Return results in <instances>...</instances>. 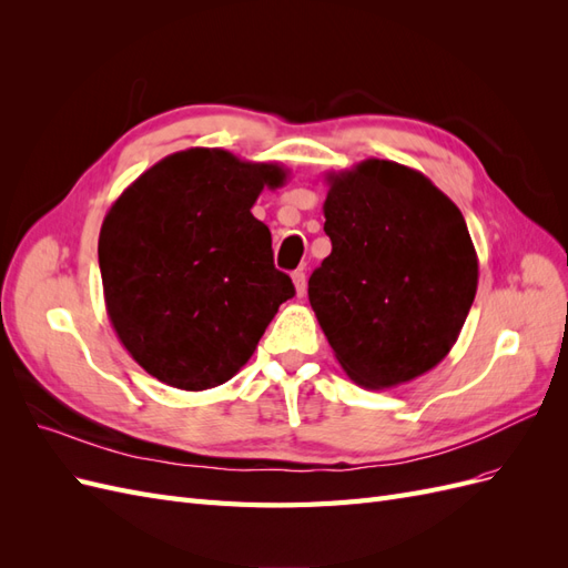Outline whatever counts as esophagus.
<instances>
[{"instance_id": "esophagus-1", "label": "esophagus", "mask_w": 568, "mask_h": 568, "mask_svg": "<svg viewBox=\"0 0 568 568\" xmlns=\"http://www.w3.org/2000/svg\"><path fill=\"white\" fill-rule=\"evenodd\" d=\"M291 280H294V286H296V294L303 296L305 288H307V280H305V272L303 270H296L294 274H291Z\"/></svg>"}]
</instances>
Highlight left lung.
<instances>
[{"instance_id":"1","label":"left lung","mask_w":568,"mask_h":568,"mask_svg":"<svg viewBox=\"0 0 568 568\" xmlns=\"http://www.w3.org/2000/svg\"><path fill=\"white\" fill-rule=\"evenodd\" d=\"M332 253L307 296L351 379L393 388L450 353L476 296L478 257L457 205L407 165L367 159L326 175Z\"/></svg>"}]
</instances>
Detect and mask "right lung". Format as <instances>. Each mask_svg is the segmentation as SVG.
<instances>
[{"label":"right lung","mask_w":568,"mask_h":568,"mask_svg":"<svg viewBox=\"0 0 568 568\" xmlns=\"http://www.w3.org/2000/svg\"><path fill=\"white\" fill-rule=\"evenodd\" d=\"M286 175L277 163L194 146L151 165L111 205L99 234L106 313L159 382L182 390L230 382L296 294L251 213Z\"/></svg>","instance_id":"right-lung-1"}]
</instances>
